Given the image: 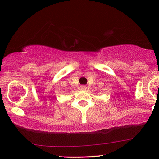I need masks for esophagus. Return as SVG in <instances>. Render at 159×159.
Instances as JSON below:
<instances>
[{
  "label": "esophagus",
  "instance_id": "esophagus-1",
  "mask_svg": "<svg viewBox=\"0 0 159 159\" xmlns=\"http://www.w3.org/2000/svg\"><path fill=\"white\" fill-rule=\"evenodd\" d=\"M80 89H81V90H86L87 88H86V86L82 85L81 87H80Z\"/></svg>",
  "mask_w": 159,
  "mask_h": 159
}]
</instances>
